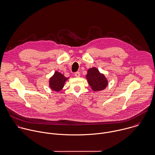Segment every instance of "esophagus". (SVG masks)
<instances>
[{"instance_id":"esophagus-1","label":"esophagus","mask_w":155,"mask_h":155,"mask_svg":"<svg viewBox=\"0 0 155 155\" xmlns=\"http://www.w3.org/2000/svg\"><path fill=\"white\" fill-rule=\"evenodd\" d=\"M74 76H75L76 77H77V78H79V77L80 76V73H79V71L76 72V73H74Z\"/></svg>"}]
</instances>
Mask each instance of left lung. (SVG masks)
Returning <instances> with one entry per match:
<instances>
[{"mask_svg": "<svg viewBox=\"0 0 155 155\" xmlns=\"http://www.w3.org/2000/svg\"><path fill=\"white\" fill-rule=\"evenodd\" d=\"M89 85L94 91L104 89L107 85V81L104 76L101 74L96 68H91L88 70L87 75Z\"/></svg>", "mask_w": 155, "mask_h": 155, "instance_id": "left-lung-1", "label": "left lung"}]
</instances>
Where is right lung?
Returning <instances> with one entry per match:
<instances>
[{
  "instance_id": "right-lung-1",
  "label": "right lung",
  "mask_w": 155,
  "mask_h": 155,
  "mask_svg": "<svg viewBox=\"0 0 155 155\" xmlns=\"http://www.w3.org/2000/svg\"><path fill=\"white\" fill-rule=\"evenodd\" d=\"M68 79L58 71H55L54 75L50 79V87L53 91H59L64 87L65 81Z\"/></svg>"
}]
</instances>
